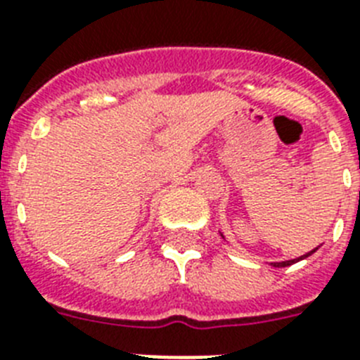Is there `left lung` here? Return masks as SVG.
I'll return each instance as SVG.
<instances>
[{
    "instance_id": "1",
    "label": "left lung",
    "mask_w": 360,
    "mask_h": 360,
    "mask_svg": "<svg viewBox=\"0 0 360 360\" xmlns=\"http://www.w3.org/2000/svg\"><path fill=\"white\" fill-rule=\"evenodd\" d=\"M221 236H222V233H221ZM222 237H224V236H222ZM316 250H319V248H314V250L307 252V254L300 255V257H296V259H289V261H280V263H270V265H272V266H276V269H283V266L294 265V263H298V261L305 259V257H309V255H311V254H314V252H316Z\"/></svg>"
}]
</instances>
